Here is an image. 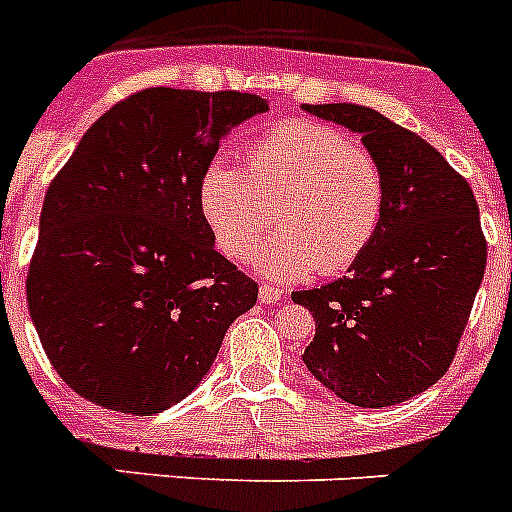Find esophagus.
<instances>
[{
	"instance_id": "obj_1",
	"label": "esophagus",
	"mask_w": 512,
	"mask_h": 512,
	"mask_svg": "<svg viewBox=\"0 0 512 512\" xmlns=\"http://www.w3.org/2000/svg\"><path fill=\"white\" fill-rule=\"evenodd\" d=\"M259 297H261V302H264V305H274V302L282 300L284 292H282V289L264 284V287H261V292H259Z\"/></svg>"
}]
</instances>
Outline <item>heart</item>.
<instances>
[{"instance_id": "obj_1", "label": "heart", "mask_w": 512, "mask_h": 512, "mask_svg": "<svg viewBox=\"0 0 512 512\" xmlns=\"http://www.w3.org/2000/svg\"><path fill=\"white\" fill-rule=\"evenodd\" d=\"M387 200L382 164L333 125L279 122L248 148L246 169L212 164L202 174L200 207L217 246L248 259L274 225H282L253 261L271 279L307 271L336 277L372 246Z\"/></svg>"}]
</instances>
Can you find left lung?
Here are the masks:
<instances>
[{
  "label": "left lung",
  "instance_id": "8db88e82",
  "mask_svg": "<svg viewBox=\"0 0 512 512\" xmlns=\"http://www.w3.org/2000/svg\"><path fill=\"white\" fill-rule=\"evenodd\" d=\"M361 133L387 200L372 246L348 277L292 292L315 318L310 374L359 408H387L446 374L487 269L472 187L418 133L364 104H305Z\"/></svg>",
  "mask_w": 512,
  "mask_h": 512
}]
</instances>
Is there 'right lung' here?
Instances as JSON below:
<instances>
[{"label":"right lung","mask_w":512,"mask_h":512,"mask_svg":"<svg viewBox=\"0 0 512 512\" xmlns=\"http://www.w3.org/2000/svg\"><path fill=\"white\" fill-rule=\"evenodd\" d=\"M243 92L151 87L104 112L45 192L27 307L76 395L153 415L210 372L259 284L223 253L202 174L233 125L266 112Z\"/></svg>","instance_id":"add662e5"}]
</instances>
